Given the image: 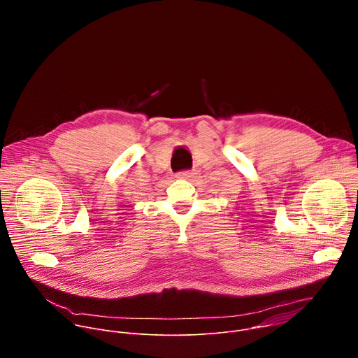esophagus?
Returning <instances> with one entry per match:
<instances>
[{"label":"esophagus","instance_id":"obj_1","mask_svg":"<svg viewBox=\"0 0 358 358\" xmlns=\"http://www.w3.org/2000/svg\"><path fill=\"white\" fill-rule=\"evenodd\" d=\"M177 177L181 178V180H192L194 173L192 171H181V173L177 174Z\"/></svg>","mask_w":358,"mask_h":358}]
</instances>
